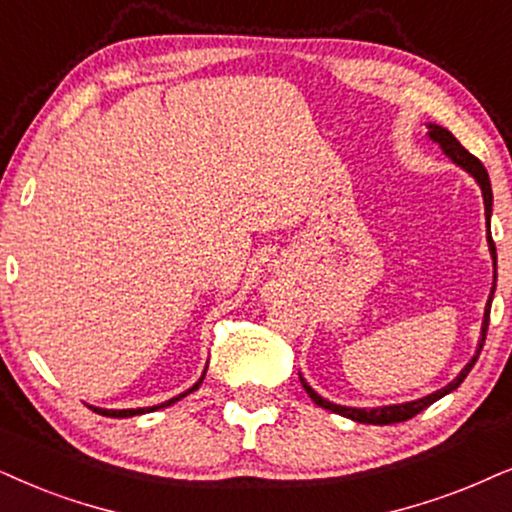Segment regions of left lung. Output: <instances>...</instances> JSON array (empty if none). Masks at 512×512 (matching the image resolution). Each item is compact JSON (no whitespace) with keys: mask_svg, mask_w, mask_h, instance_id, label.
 Wrapping results in <instances>:
<instances>
[{"mask_svg":"<svg viewBox=\"0 0 512 512\" xmlns=\"http://www.w3.org/2000/svg\"><path fill=\"white\" fill-rule=\"evenodd\" d=\"M428 129H430L428 137H430L432 141H437V144L442 146V151H444L446 155H449V158L454 160V163H456L458 167H463L465 172H470L472 177H475L477 184H480V189H482V198H484V217H487V229H489L491 203H494V196H491L489 174H487V170H484V165L480 163V160L475 158V155L465 151V148L461 146V141H458V139L454 137V134L449 132V129H444V127H439V125H432V122L428 125ZM487 241H489L491 257H494V288H491V295H489V300H487V307H484V321H482V338H480V347H477V354H475V357H472V359L468 361V366H465L463 371L458 373V378H456V380H451L449 385L442 387V390H437V392L428 394V397L416 399V401H406V404L378 406V409H352V406H340V404H333V401L323 399L321 394H316V392L312 390V387L307 385V380H304L302 375H300L302 387H304V390H307L309 397H312L314 404H319L321 409H328V411H333V413H340V416H345V418L357 420V423H366V425H392V423H401V420H409V418H413V416H416V413H420L423 409H428L430 404H435L437 399H442L444 394L454 392L456 387L461 385L463 380H465V375H468V373L472 371V366H475V361H477V357H480V352H482L484 340H487L491 300H494V290H496V245H494V241H491V231H489Z\"/></svg>","mask_w":512,"mask_h":512,"instance_id":"1","label":"left lung"}]
</instances>
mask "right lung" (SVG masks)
<instances>
[{"label":"right lung","instance_id":"obj_1","mask_svg":"<svg viewBox=\"0 0 512 512\" xmlns=\"http://www.w3.org/2000/svg\"><path fill=\"white\" fill-rule=\"evenodd\" d=\"M203 378H205V373L200 375V380H198L196 385L191 387V390H186L184 394H179V397H172L170 401H163V404H158V406H148V409H122V411H113V409H96V406H89V409L96 411V413H101V416H108V418H129V416H141V413H151V411L165 409V406H170V404H174V401H179L181 397H186V394H191L193 390H198V385L203 383Z\"/></svg>","mask_w":512,"mask_h":512}]
</instances>
